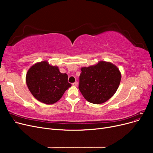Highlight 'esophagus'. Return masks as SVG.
<instances>
[{
  "mask_svg": "<svg viewBox=\"0 0 153 153\" xmlns=\"http://www.w3.org/2000/svg\"><path fill=\"white\" fill-rule=\"evenodd\" d=\"M78 82H74L72 85H73V86H77V85H78Z\"/></svg>",
  "mask_w": 153,
  "mask_h": 153,
  "instance_id": "obj_1",
  "label": "esophagus"
}]
</instances>
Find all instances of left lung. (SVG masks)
Here are the masks:
<instances>
[{"label": "left lung", "instance_id": "8db88e82", "mask_svg": "<svg viewBox=\"0 0 153 153\" xmlns=\"http://www.w3.org/2000/svg\"><path fill=\"white\" fill-rule=\"evenodd\" d=\"M78 89L84 98L90 103L106 102L117 91L121 74L114 64L99 61L96 65L82 67Z\"/></svg>", "mask_w": 153, "mask_h": 153}]
</instances>
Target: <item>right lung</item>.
<instances>
[{
    "label": "right lung",
    "instance_id": "1",
    "mask_svg": "<svg viewBox=\"0 0 153 153\" xmlns=\"http://www.w3.org/2000/svg\"><path fill=\"white\" fill-rule=\"evenodd\" d=\"M66 73H61L57 66L48 61L37 62L27 73L26 83L34 98L45 104H53L62 98L71 84Z\"/></svg>",
    "mask_w": 153,
    "mask_h": 153
}]
</instances>
